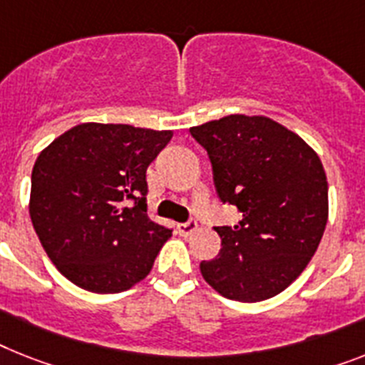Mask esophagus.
Segmentation results:
<instances>
[{"label":"esophagus","mask_w":365,"mask_h":365,"mask_svg":"<svg viewBox=\"0 0 365 365\" xmlns=\"http://www.w3.org/2000/svg\"><path fill=\"white\" fill-rule=\"evenodd\" d=\"M177 230H179L180 235H185V237H188V235H192L195 230H197V222H195L194 218H190L188 222H185V224L177 225Z\"/></svg>","instance_id":"34e87169"}]
</instances>
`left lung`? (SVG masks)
<instances>
[{
	"label": "left lung",
	"instance_id": "left-lung-1",
	"mask_svg": "<svg viewBox=\"0 0 365 365\" xmlns=\"http://www.w3.org/2000/svg\"><path fill=\"white\" fill-rule=\"evenodd\" d=\"M210 158L222 203L242 212L237 225L215 227L216 259L201 261L205 282L222 297L261 302L308 267L328 220V182L317 153L263 115H227L192 126Z\"/></svg>",
	"mask_w": 365,
	"mask_h": 365
}]
</instances>
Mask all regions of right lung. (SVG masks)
<instances>
[{
  "mask_svg": "<svg viewBox=\"0 0 365 365\" xmlns=\"http://www.w3.org/2000/svg\"><path fill=\"white\" fill-rule=\"evenodd\" d=\"M171 138V130L83 123L38 155L29 216L72 284L121 293L150 272L171 230L147 216V168Z\"/></svg>",
  "mask_w": 365,
  "mask_h": 365,
  "instance_id": "1",
  "label": "right lung"
}]
</instances>
